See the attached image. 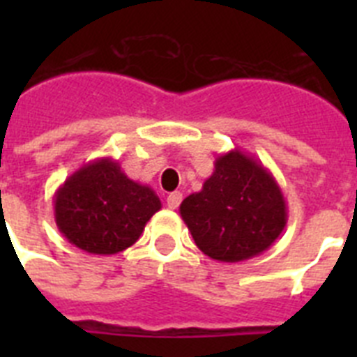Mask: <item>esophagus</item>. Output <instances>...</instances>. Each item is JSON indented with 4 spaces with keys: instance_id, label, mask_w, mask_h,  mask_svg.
<instances>
[{
    "instance_id": "34e87169",
    "label": "esophagus",
    "mask_w": 357,
    "mask_h": 357,
    "mask_svg": "<svg viewBox=\"0 0 357 357\" xmlns=\"http://www.w3.org/2000/svg\"><path fill=\"white\" fill-rule=\"evenodd\" d=\"M181 202H182L181 191H173V193L168 195V200H166V204H168L169 209H176V207L181 206Z\"/></svg>"
}]
</instances>
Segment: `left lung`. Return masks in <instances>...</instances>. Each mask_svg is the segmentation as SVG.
I'll list each match as a JSON object with an SVG mask.
<instances>
[{"mask_svg": "<svg viewBox=\"0 0 357 357\" xmlns=\"http://www.w3.org/2000/svg\"><path fill=\"white\" fill-rule=\"evenodd\" d=\"M181 216L211 259L239 263L272 247L288 223V206L270 169L234 148L216 157L213 175L181 204Z\"/></svg>", "mask_w": 357, "mask_h": 357, "instance_id": "left-lung-1", "label": "left lung"}]
</instances>
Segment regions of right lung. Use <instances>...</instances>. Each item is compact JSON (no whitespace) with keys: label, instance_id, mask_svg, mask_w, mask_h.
Masks as SVG:
<instances>
[{"label":"right lung","instance_id":"add662e5","mask_svg":"<svg viewBox=\"0 0 357 357\" xmlns=\"http://www.w3.org/2000/svg\"><path fill=\"white\" fill-rule=\"evenodd\" d=\"M160 207L155 191L128 178L110 157L84 164L53 197L61 234L94 255H112L132 247Z\"/></svg>","mask_w":357,"mask_h":357}]
</instances>
